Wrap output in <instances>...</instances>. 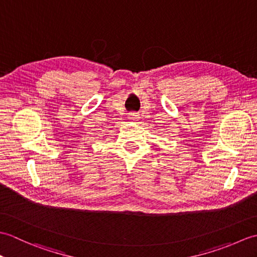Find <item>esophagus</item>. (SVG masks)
Segmentation results:
<instances>
[{
  "label": "esophagus",
  "instance_id": "esophagus-1",
  "mask_svg": "<svg viewBox=\"0 0 257 257\" xmlns=\"http://www.w3.org/2000/svg\"><path fill=\"white\" fill-rule=\"evenodd\" d=\"M129 119L132 120V121H135L136 119H138V114H136V113H130V114H129Z\"/></svg>",
  "mask_w": 257,
  "mask_h": 257
}]
</instances>
